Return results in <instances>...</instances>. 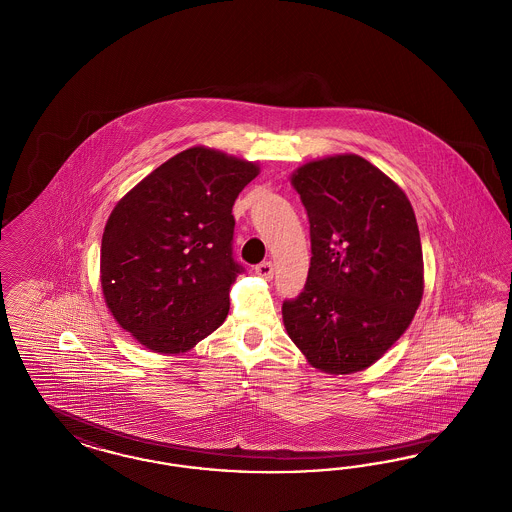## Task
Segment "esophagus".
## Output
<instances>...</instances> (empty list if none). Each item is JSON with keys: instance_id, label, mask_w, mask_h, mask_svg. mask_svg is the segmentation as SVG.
Here are the masks:
<instances>
[{"instance_id": "1", "label": "esophagus", "mask_w": 512, "mask_h": 512, "mask_svg": "<svg viewBox=\"0 0 512 512\" xmlns=\"http://www.w3.org/2000/svg\"><path fill=\"white\" fill-rule=\"evenodd\" d=\"M255 274L265 278V280H270L274 276V265L270 261H265V263L255 266Z\"/></svg>"}]
</instances>
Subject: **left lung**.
I'll return each instance as SVG.
<instances>
[{
	"instance_id": "left-lung-1",
	"label": "left lung",
	"mask_w": 512,
	"mask_h": 512,
	"mask_svg": "<svg viewBox=\"0 0 512 512\" xmlns=\"http://www.w3.org/2000/svg\"><path fill=\"white\" fill-rule=\"evenodd\" d=\"M291 185L310 221L312 259L283 325L308 363L352 374L401 338L423 295V255L405 191L359 155L310 160Z\"/></svg>"
}]
</instances>
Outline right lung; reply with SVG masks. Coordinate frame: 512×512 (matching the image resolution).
<instances>
[{
	"label": "right lung",
	"mask_w": 512,
	"mask_h": 512,
	"mask_svg": "<svg viewBox=\"0 0 512 512\" xmlns=\"http://www.w3.org/2000/svg\"><path fill=\"white\" fill-rule=\"evenodd\" d=\"M257 162L196 145L160 164L107 219L100 282L115 321L141 346L183 353L229 314L232 206Z\"/></svg>",
	"instance_id": "add662e5"
}]
</instances>
